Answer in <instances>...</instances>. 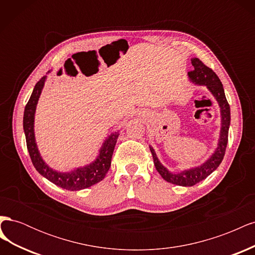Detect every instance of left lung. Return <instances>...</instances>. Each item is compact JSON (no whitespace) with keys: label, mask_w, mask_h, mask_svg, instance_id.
Masks as SVG:
<instances>
[{"label":"left lung","mask_w":255,"mask_h":255,"mask_svg":"<svg viewBox=\"0 0 255 255\" xmlns=\"http://www.w3.org/2000/svg\"><path fill=\"white\" fill-rule=\"evenodd\" d=\"M191 64L194 66V70L188 72L189 79L195 84L206 86L208 90L212 92V95L216 98V100H217V102L220 106L221 130L218 146L217 149L215 150L213 155L208 158L203 165L196 168H191L189 170H184L180 173L169 172L167 169L159 163L155 152H154L152 146H150L154 165H155L158 173L165 181L175 185H180V186H194L197 183L206 179L208 175L218 168L226 153L229 137V128L231 122L230 105L227 101L225 90H223V86L217 74H216L210 67L205 66L199 58H192Z\"/></svg>","instance_id":"obj_1"}]
</instances>
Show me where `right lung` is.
<instances>
[{
    "instance_id": "obj_1",
    "label": "right lung",
    "mask_w": 255,
    "mask_h": 255,
    "mask_svg": "<svg viewBox=\"0 0 255 255\" xmlns=\"http://www.w3.org/2000/svg\"><path fill=\"white\" fill-rule=\"evenodd\" d=\"M45 79H47V76H43L35 85L32 96H30L27 104L25 105L24 116H23V128H24L26 145L30 159H32V163L38 172L59 187L71 191L88 188L92 186V185L102 181L107 171L110 170L113 152L116 142H117L119 133H112L106 138L101 150H100L99 156L94 163L83 168L75 169V170L70 172L64 173L53 170L41 158L40 153L37 149L34 135V118L36 105L38 103V99L40 97Z\"/></svg>"
}]
</instances>
